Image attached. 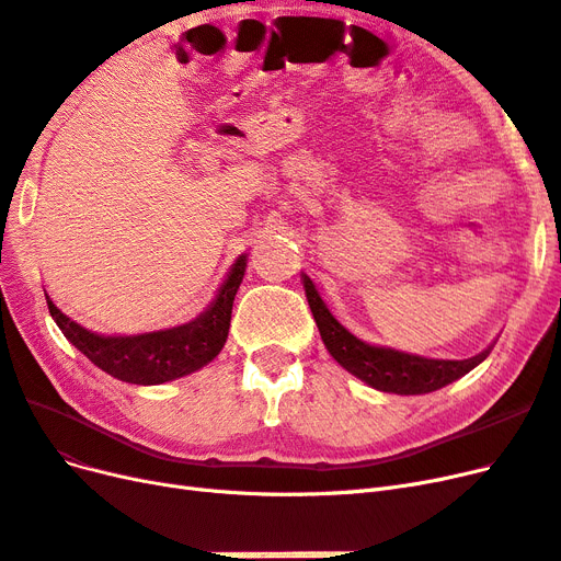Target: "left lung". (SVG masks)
<instances>
[{
    "label": "left lung",
    "mask_w": 561,
    "mask_h": 561,
    "mask_svg": "<svg viewBox=\"0 0 561 561\" xmlns=\"http://www.w3.org/2000/svg\"><path fill=\"white\" fill-rule=\"evenodd\" d=\"M300 277L307 302H310L312 317L329 354L347 373H352L360 382H366L377 391L401 396L438 391L480 366L494 347L492 342L490 347L471 358H431L393 347L370 345V342L356 337L347 327H342L310 277L305 273H300Z\"/></svg>",
    "instance_id": "left-lung-1"
}]
</instances>
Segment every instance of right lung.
I'll use <instances>...</instances> for the list:
<instances>
[{
    "label": "right lung",
    "instance_id": "1",
    "mask_svg": "<svg viewBox=\"0 0 561 561\" xmlns=\"http://www.w3.org/2000/svg\"><path fill=\"white\" fill-rule=\"evenodd\" d=\"M247 256L249 254H240L234 259L219 291L201 314L186 323H179V327L151 333L104 335L88 331L53 302L46 288L44 294L48 312L62 335L100 370L110 373L121 382L144 387L162 385L205 368L224 350L230 329L232 300L247 273Z\"/></svg>",
    "mask_w": 561,
    "mask_h": 561
}]
</instances>
